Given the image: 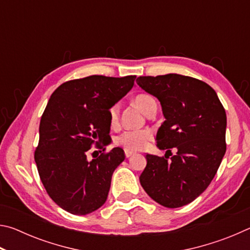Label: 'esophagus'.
I'll return each instance as SVG.
<instances>
[{"mask_svg":"<svg viewBox=\"0 0 250 250\" xmlns=\"http://www.w3.org/2000/svg\"><path fill=\"white\" fill-rule=\"evenodd\" d=\"M134 154V152L133 151H131V150H125V158H130L131 155H133Z\"/></svg>","mask_w":250,"mask_h":250,"instance_id":"obj_1","label":"esophagus"}]
</instances>
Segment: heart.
Segmentation results:
<instances>
[{"instance_id": "1", "label": "heart", "mask_w": 250, "mask_h": 250, "mask_svg": "<svg viewBox=\"0 0 250 250\" xmlns=\"http://www.w3.org/2000/svg\"><path fill=\"white\" fill-rule=\"evenodd\" d=\"M134 103L140 107L143 111L147 113L150 110L155 107L156 103L154 98L147 94H139L134 97ZM110 124L115 125L119 120V104H113L110 105L108 110ZM152 131L149 129H141V130H125L120 133L116 138V145L125 147L126 150L137 151L142 150L143 147L147 146V143L151 141Z\"/></svg>"}]
</instances>
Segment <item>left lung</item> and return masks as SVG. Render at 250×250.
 <instances>
[{
  "instance_id": "8db88e82",
  "label": "left lung",
  "mask_w": 250,
  "mask_h": 250,
  "mask_svg": "<svg viewBox=\"0 0 250 250\" xmlns=\"http://www.w3.org/2000/svg\"><path fill=\"white\" fill-rule=\"evenodd\" d=\"M137 83L159 99L166 118L156 141L167 153L146 154L140 183L162 206H184L205 191L221 166L226 152L225 109L209 84L188 76H140Z\"/></svg>"
}]
</instances>
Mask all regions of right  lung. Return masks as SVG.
<instances>
[{"label": "right lung", "mask_w": 250, "mask_h": 250, "mask_svg": "<svg viewBox=\"0 0 250 250\" xmlns=\"http://www.w3.org/2000/svg\"><path fill=\"white\" fill-rule=\"evenodd\" d=\"M135 77L92 75L68 80L50 96L34 159L49 197L68 213L90 214L107 200L112 173L125 160L121 147L105 151L108 110L132 88ZM94 145L102 153L88 161Z\"/></svg>", "instance_id": "obj_1"}]
</instances>
